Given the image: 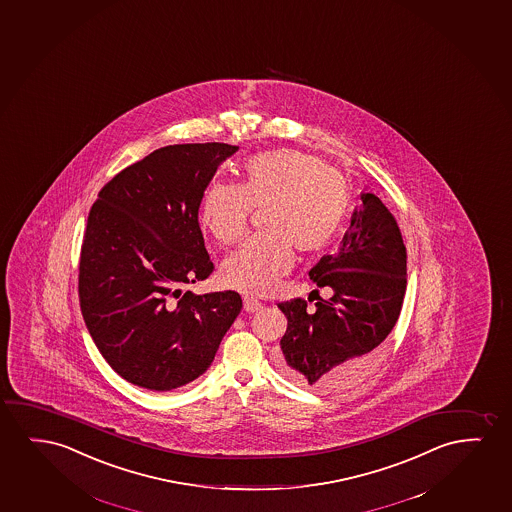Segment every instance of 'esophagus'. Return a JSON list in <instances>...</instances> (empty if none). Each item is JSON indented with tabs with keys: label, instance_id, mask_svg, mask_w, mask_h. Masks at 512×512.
Wrapping results in <instances>:
<instances>
[{
	"label": "esophagus",
	"instance_id": "obj_1",
	"mask_svg": "<svg viewBox=\"0 0 512 512\" xmlns=\"http://www.w3.org/2000/svg\"><path fill=\"white\" fill-rule=\"evenodd\" d=\"M243 308H245L246 313H255L257 309H260V302L257 299H253V297H245L243 299Z\"/></svg>",
	"mask_w": 512,
	"mask_h": 512
}]
</instances>
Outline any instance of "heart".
Returning a JSON list of instances; mask_svg holds the SVG:
<instances>
[{"label": "heart", "mask_w": 512, "mask_h": 512, "mask_svg": "<svg viewBox=\"0 0 512 512\" xmlns=\"http://www.w3.org/2000/svg\"><path fill=\"white\" fill-rule=\"evenodd\" d=\"M264 234L248 239L225 260L222 281L246 295H266L290 271L292 248L323 250L350 210L344 176L318 155L294 148L253 155L239 185L211 182L201 199V222L220 245L243 238L252 210H262Z\"/></svg>", "instance_id": "b5f03b06"}]
</instances>
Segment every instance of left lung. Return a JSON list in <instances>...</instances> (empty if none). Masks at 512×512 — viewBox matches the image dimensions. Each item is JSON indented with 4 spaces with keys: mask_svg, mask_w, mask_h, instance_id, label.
I'll use <instances>...</instances> for the list:
<instances>
[{
    "mask_svg": "<svg viewBox=\"0 0 512 512\" xmlns=\"http://www.w3.org/2000/svg\"><path fill=\"white\" fill-rule=\"evenodd\" d=\"M360 199L339 250L309 271L330 297L313 290L315 308L304 299L278 304L288 320L281 372L313 388L348 385L369 369L406 294L407 253L397 220L371 192Z\"/></svg>",
    "mask_w": 512,
    "mask_h": 512,
    "instance_id": "8db88e82",
    "label": "left lung"
}]
</instances>
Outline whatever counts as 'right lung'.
Instances as JSON below:
<instances>
[{
  "instance_id": "1",
  "label": "right lung",
  "mask_w": 512,
  "mask_h": 512,
  "mask_svg": "<svg viewBox=\"0 0 512 512\" xmlns=\"http://www.w3.org/2000/svg\"><path fill=\"white\" fill-rule=\"evenodd\" d=\"M227 143L155 150L99 190L84 232L78 297L101 355L133 385L168 392L210 367L243 308L238 292L185 290L213 273L199 206Z\"/></svg>"
}]
</instances>
